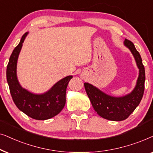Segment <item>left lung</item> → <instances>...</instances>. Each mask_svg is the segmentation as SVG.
I'll return each instance as SVG.
<instances>
[{
  "mask_svg": "<svg viewBox=\"0 0 153 153\" xmlns=\"http://www.w3.org/2000/svg\"><path fill=\"white\" fill-rule=\"evenodd\" d=\"M124 45L129 49L139 69V75L135 88L131 93L121 97L108 95L89 83H84L85 90L91 105L99 115L112 121L125 120L139 105L145 89V68L139 52L133 42L125 39Z\"/></svg>",
  "mask_w": 153,
  "mask_h": 153,
  "instance_id": "obj_1",
  "label": "left lung"
}]
</instances>
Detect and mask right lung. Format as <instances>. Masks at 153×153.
<instances>
[{
	"label": "right lung",
	"mask_w": 153,
	"mask_h": 153,
	"mask_svg": "<svg viewBox=\"0 0 153 153\" xmlns=\"http://www.w3.org/2000/svg\"><path fill=\"white\" fill-rule=\"evenodd\" d=\"M28 32L25 33L19 43L14 49L6 71L7 81L14 103L20 111L33 119L45 120L58 115L66 103V92L69 81L73 78L68 75L62 79L47 92L36 94L24 89L17 77L18 56Z\"/></svg>",
	"instance_id": "right-lung-1"
}]
</instances>
